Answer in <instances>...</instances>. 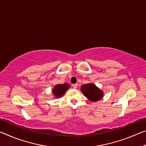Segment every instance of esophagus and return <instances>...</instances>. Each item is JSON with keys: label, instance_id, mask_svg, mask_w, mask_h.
Listing matches in <instances>:
<instances>
[{"label": "esophagus", "instance_id": "esophagus-1", "mask_svg": "<svg viewBox=\"0 0 146 146\" xmlns=\"http://www.w3.org/2000/svg\"><path fill=\"white\" fill-rule=\"evenodd\" d=\"M73 87L74 89L77 88V87H78V84H73Z\"/></svg>", "mask_w": 146, "mask_h": 146}]
</instances>
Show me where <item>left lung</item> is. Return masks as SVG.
Here are the masks:
<instances>
[{"label":"left lung","mask_w":146,"mask_h":146,"mask_svg":"<svg viewBox=\"0 0 146 146\" xmlns=\"http://www.w3.org/2000/svg\"><path fill=\"white\" fill-rule=\"evenodd\" d=\"M81 91L89 100L96 102L103 97L104 93L102 90L93 83H89L81 86Z\"/></svg>","instance_id":"obj_1"}]
</instances>
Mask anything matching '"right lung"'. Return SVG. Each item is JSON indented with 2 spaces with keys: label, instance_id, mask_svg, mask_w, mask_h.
<instances>
[{
  "label": "right lung",
  "instance_id": "1",
  "mask_svg": "<svg viewBox=\"0 0 146 146\" xmlns=\"http://www.w3.org/2000/svg\"><path fill=\"white\" fill-rule=\"evenodd\" d=\"M69 88H70V84L67 83L63 84H57L53 88L52 93L56 98H60L64 95V93Z\"/></svg>",
  "mask_w": 146,
  "mask_h": 146
}]
</instances>
